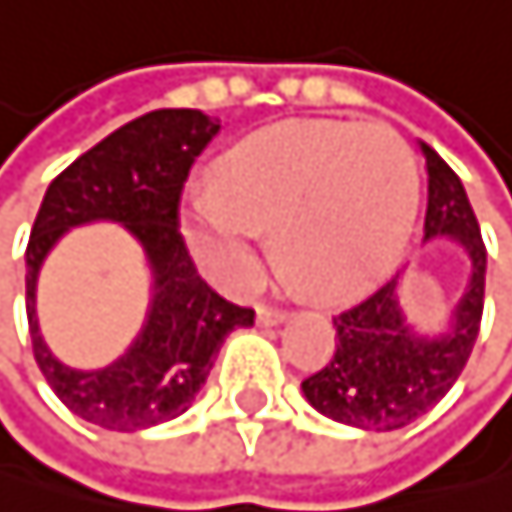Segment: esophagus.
<instances>
[{"instance_id":"1","label":"esophagus","mask_w":512,"mask_h":512,"mask_svg":"<svg viewBox=\"0 0 512 512\" xmlns=\"http://www.w3.org/2000/svg\"><path fill=\"white\" fill-rule=\"evenodd\" d=\"M287 319V309L280 306H258V326H277V322Z\"/></svg>"}]
</instances>
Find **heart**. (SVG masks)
<instances>
[{
  "label": "heart",
  "instance_id": "b5f03b06",
  "mask_svg": "<svg viewBox=\"0 0 512 512\" xmlns=\"http://www.w3.org/2000/svg\"><path fill=\"white\" fill-rule=\"evenodd\" d=\"M212 190L183 206L199 267L229 290L248 287L264 261L258 232H274L280 271L316 300H345L381 280L419 206L413 151L374 122L267 125L219 157Z\"/></svg>",
  "mask_w": 512,
  "mask_h": 512
}]
</instances>
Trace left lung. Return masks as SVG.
Wrapping results in <instances>:
<instances>
[{"instance_id": "obj_1", "label": "left lung", "mask_w": 512, "mask_h": 512, "mask_svg": "<svg viewBox=\"0 0 512 512\" xmlns=\"http://www.w3.org/2000/svg\"><path fill=\"white\" fill-rule=\"evenodd\" d=\"M429 174L426 238H448L468 261V287L442 335H419L403 316L400 274L332 316L335 355L303 381L306 400L335 423L390 432L429 413L465 371L484 313L487 248L458 174L423 144Z\"/></svg>"}]
</instances>
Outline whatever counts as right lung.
<instances>
[{"mask_svg": "<svg viewBox=\"0 0 512 512\" xmlns=\"http://www.w3.org/2000/svg\"><path fill=\"white\" fill-rule=\"evenodd\" d=\"M216 131L219 122L199 109H157L112 131L47 186L25 251L31 348L51 390L86 423L138 432L177 419L206 384L225 335L254 322V309L222 300L199 277L180 235L183 183ZM99 218L119 221L139 238L155 274V296L142 335L119 362L77 372L43 345L33 290L56 238Z\"/></svg>", "mask_w": 512, "mask_h": 512, "instance_id": "1", "label": "right lung"}]
</instances>
